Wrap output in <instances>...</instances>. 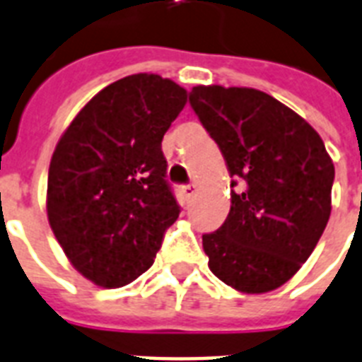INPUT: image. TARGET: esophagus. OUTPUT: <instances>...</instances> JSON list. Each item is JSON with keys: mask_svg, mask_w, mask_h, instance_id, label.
<instances>
[{"mask_svg": "<svg viewBox=\"0 0 362 362\" xmlns=\"http://www.w3.org/2000/svg\"><path fill=\"white\" fill-rule=\"evenodd\" d=\"M197 191H199V186L197 184H187V186H184V195H186V199H193V197L197 195Z\"/></svg>", "mask_w": 362, "mask_h": 362, "instance_id": "obj_1", "label": "esophagus"}]
</instances>
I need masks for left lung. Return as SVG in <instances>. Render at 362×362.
<instances>
[{"instance_id": "left-lung-1", "label": "left lung", "mask_w": 362, "mask_h": 362, "mask_svg": "<svg viewBox=\"0 0 362 362\" xmlns=\"http://www.w3.org/2000/svg\"><path fill=\"white\" fill-rule=\"evenodd\" d=\"M189 104L221 151L230 211L202 236L208 267L243 293L283 286L307 262L331 216L334 165L318 132L262 90L197 85Z\"/></svg>"}]
</instances>
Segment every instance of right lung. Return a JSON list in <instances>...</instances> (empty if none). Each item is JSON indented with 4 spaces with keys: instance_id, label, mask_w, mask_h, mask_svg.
<instances>
[{
    "instance_id": "add662e5",
    "label": "right lung",
    "mask_w": 362,
    "mask_h": 362,
    "mask_svg": "<svg viewBox=\"0 0 362 362\" xmlns=\"http://www.w3.org/2000/svg\"><path fill=\"white\" fill-rule=\"evenodd\" d=\"M186 100L173 79L126 76L93 96L55 146L49 227L70 264L98 286L120 288L145 273L180 214L161 139Z\"/></svg>"
}]
</instances>
